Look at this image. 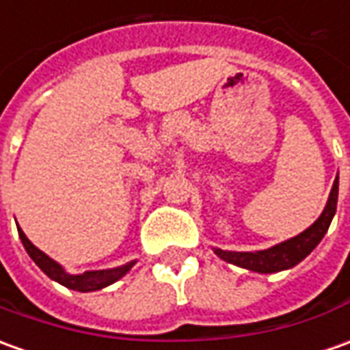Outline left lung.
Here are the masks:
<instances>
[{
	"mask_svg": "<svg viewBox=\"0 0 350 350\" xmlns=\"http://www.w3.org/2000/svg\"><path fill=\"white\" fill-rule=\"evenodd\" d=\"M337 193H339V174L335 176L332 193L327 197V203H325V208L322 211L320 218L310 228H306L305 232H301L287 241H282V243L265 249V251H255V253H251V251H222L216 247L215 253L230 265L251 270V272H258V274H274V272L289 270V268L299 265L305 256L310 255L316 245L322 241V237L334 220L335 211H337Z\"/></svg>",
	"mask_w": 350,
	"mask_h": 350,
	"instance_id": "1",
	"label": "left lung"
}]
</instances>
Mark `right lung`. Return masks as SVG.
<instances>
[{
    "label": "right lung",
    "mask_w": 350,
    "mask_h": 350,
    "mask_svg": "<svg viewBox=\"0 0 350 350\" xmlns=\"http://www.w3.org/2000/svg\"><path fill=\"white\" fill-rule=\"evenodd\" d=\"M18 228V237L25 245L26 253L30 255V258L34 260L36 265L40 266V270L44 272L47 278H51L57 284L65 285L68 289H75V291H80V293H88V291H97V289H103L107 285L115 284L116 280H120L122 275L135 265L134 260L128 262L124 266H118V268H111V270H90V272H84V274H68L63 266L55 262L53 258L45 255L44 251H40L28 237L25 235V232Z\"/></svg>",
    "instance_id": "obj_1"
}]
</instances>
